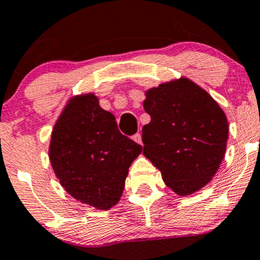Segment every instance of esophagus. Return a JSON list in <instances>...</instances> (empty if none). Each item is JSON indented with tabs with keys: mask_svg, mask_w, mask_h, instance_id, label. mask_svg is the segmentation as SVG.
<instances>
[{
	"mask_svg": "<svg viewBox=\"0 0 260 260\" xmlns=\"http://www.w3.org/2000/svg\"><path fill=\"white\" fill-rule=\"evenodd\" d=\"M133 141L140 143V145H142V135H141V133H136V135L133 136Z\"/></svg>",
	"mask_w": 260,
	"mask_h": 260,
	"instance_id": "obj_1",
	"label": "esophagus"
}]
</instances>
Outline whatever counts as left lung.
<instances>
[{
  "label": "left lung",
  "mask_w": 260,
  "mask_h": 260,
  "mask_svg": "<svg viewBox=\"0 0 260 260\" xmlns=\"http://www.w3.org/2000/svg\"><path fill=\"white\" fill-rule=\"evenodd\" d=\"M143 102L151 122L143 125V154L170 188L191 195L216 174L226 149V115L204 89L188 79L149 89Z\"/></svg>",
  "instance_id": "left-lung-1"
}]
</instances>
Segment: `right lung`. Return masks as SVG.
<instances>
[{
    "instance_id": "1",
    "label": "right lung",
    "mask_w": 260,
    "mask_h": 260,
    "mask_svg": "<svg viewBox=\"0 0 260 260\" xmlns=\"http://www.w3.org/2000/svg\"><path fill=\"white\" fill-rule=\"evenodd\" d=\"M142 146L122 135L94 94L72 99L57 119L50 162L74 199L107 210L119 201L128 169Z\"/></svg>"
}]
</instances>
